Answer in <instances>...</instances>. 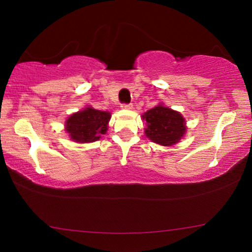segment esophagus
<instances>
[{
	"instance_id": "obj_1",
	"label": "esophagus",
	"mask_w": 252,
	"mask_h": 252,
	"mask_svg": "<svg viewBox=\"0 0 252 252\" xmlns=\"http://www.w3.org/2000/svg\"><path fill=\"white\" fill-rule=\"evenodd\" d=\"M121 106H122V109H132V104H126V103H124Z\"/></svg>"
}]
</instances>
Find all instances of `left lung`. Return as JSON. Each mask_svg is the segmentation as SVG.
Here are the masks:
<instances>
[{
  "label": "left lung",
  "instance_id": "1",
  "mask_svg": "<svg viewBox=\"0 0 252 252\" xmlns=\"http://www.w3.org/2000/svg\"><path fill=\"white\" fill-rule=\"evenodd\" d=\"M142 117L147 122V137L161 146L178 143L186 131L184 117L166 106H155L148 110Z\"/></svg>",
  "mask_w": 252,
  "mask_h": 252
}]
</instances>
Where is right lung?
<instances>
[{
    "label": "right lung",
    "instance_id": "right-lung-1",
    "mask_svg": "<svg viewBox=\"0 0 252 252\" xmlns=\"http://www.w3.org/2000/svg\"><path fill=\"white\" fill-rule=\"evenodd\" d=\"M110 117L109 112L86 108L67 118L66 131L76 142H94L106 132Z\"/></svg>",
    "mask_w": 252,
    "mask_h": 252
}]
</instances>
